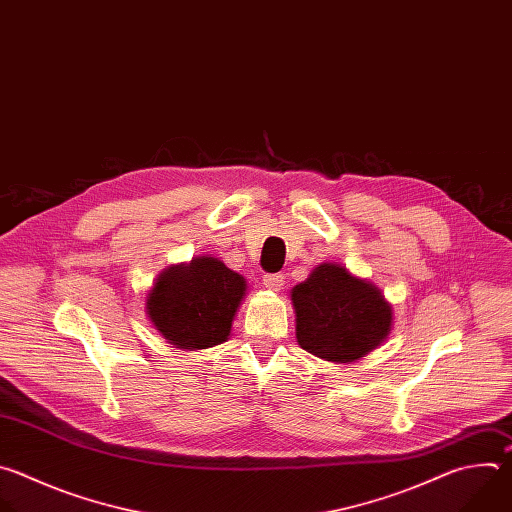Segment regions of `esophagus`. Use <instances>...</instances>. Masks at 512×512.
Segmentation results:
<instances>
[{
    "mask_svg": "<svg viewBox=\"0 0 512 512\" xmlns=\"http://www.w3.org/2000/svg\"><path fill=\"white\" fill-rule=\"evenodd\" d=\"M262 280H264V286H266L268 290L280 292L282 286H284V282H286V276H284L282 272H274V274H264Z\"/></svg>",
    "mask_w": 512,
    "mask_h": 512,
    "instance_id": "34e87169",
    "label": "esophagus"
}]
</instances>
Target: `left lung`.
<instances>
[{
	"label": "left lung",
	"instance_id": "obj_1",
	"mask_svg": "<svg viewBox=\"0 0 512 512\" xmlns=\"http://www.w3.org/2000/svg\"><path fill=\"white\" fill-rule=\"evenodd\" d=\"M290 300L298 345L325 361H357L391 331L393 311L381 290L341 264H319L292 288Z\"/></svg>",
	"mask_w": 512,
	"mask_h": 512
}]
</instances>
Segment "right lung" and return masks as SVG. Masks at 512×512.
<instances>
[{"label": "right lung", "mask_w": 512, "mask_h": 512, "mask_svg": "<svg viewBox=\"0 0 512 512\" xmlns=\"http://www.w3.org/2000/svg\"><path fill=\"white\" fill-rule=\"evenodd\" d=\"M246 288V278L222 260L197 256L159 274L145 309L169 345L208 349L228 341Z\"/></svg>", "instance_id": "1"}]
</instances>
